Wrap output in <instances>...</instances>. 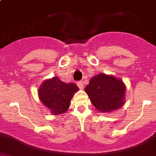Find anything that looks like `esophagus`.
Wrapping results in <instances>:
<instances>
[{
    "instance_id": "esophagus-1",
    "label": "esophagus",
    "mask_w": 156,
    "mask_h": 156,
    "mask_svg": "<svg viewBox=\"0 0 156 156\" xmlns=\"http://www.w3.org/2000/svg\"><path fill=\"white\" fill-rule=\"evenodd\" d=\"M77 85H78V86L79 87V89H81V90H82V89L84 88V84H83V82H82V81H78V82H77Z\"/></svg>"
}]
</instances>
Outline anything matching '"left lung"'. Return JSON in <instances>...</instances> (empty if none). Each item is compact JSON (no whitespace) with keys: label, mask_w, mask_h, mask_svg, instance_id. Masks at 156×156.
<instances>
[{"label":"left lung","mask_w":156,"mask_h":156,"mask_svg":"<svg viewBox=\"0 0 156 156\" xmlns=\"http://www.w3.org/2000/svg\"><path fill=\"white\" fill-rule=\"evenodd\" d=\"M85 90L92 104L100 112H110L124 105L125 86L113 76L105 74L94 76Z\"/></svg>","instance_id":"obj_1"}]
</instances>
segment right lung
<instances>
[{
	"mask_svg": "<svg viewBox=\"0 0 156 156\" xmlns=\"http://www.w3.org/2000/svg\"><path fill=\"white\" fill-rule=\"evenodd\" d=\"M78 87L74 83H64L57 77L43 82L39 89V97L42 103L54 115L66 112L70 100Z\"/></svg>",
	"mask_w": 156,
	"mask_h": 156,
	"instance_id": "1",
	"label": "right lung"
}]
</instances>
